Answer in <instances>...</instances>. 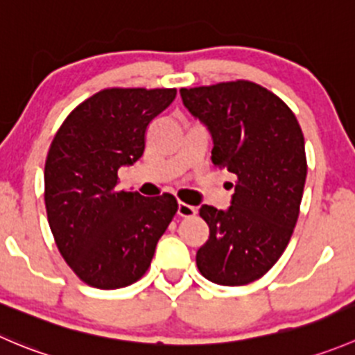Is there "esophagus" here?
Returning <instances> with one entry per match:
<instances>
[{
  "label": "esophagus",
  "mask_w": 355,
  "mask_h": 355,
  "mask_svg": "<svg viewBox=\"0 0 355 355\" xmlns=\"http://www.w3.org/2000/svg\"><path fill=\"white\" fill-rule=\"evenodd\" d=\"M177 215L178 216H185V218H189V216H194L196 215V208L191 205H185V202H178L177 206Z\"/></svg>",
  "instance_id": "obj_1"
}]
</instances>
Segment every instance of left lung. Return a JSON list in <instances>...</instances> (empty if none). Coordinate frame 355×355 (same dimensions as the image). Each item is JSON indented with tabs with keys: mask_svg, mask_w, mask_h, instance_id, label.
I'll return each mask as SVG.
<instances>
[{
	"mask_svg": "<svg viewBox=\"0 0 355 355\" xmlns=\"http://www.w3.org/2000/svg\"><path fill=\"white\" fill-rule=\"evenodd\" d=\"M213 140L211 161L236 177L227 209L202 205L209 237L196 253L208 281L243 286L272 269L291 239L307 178L305 140L291 109L251 81L182 88Z\"/></svg>",
	"mask_w": 355,
	"mask_h": 355,
	"instance_id": "8db88e82",
	"label": "left lung"
}]
</instances>
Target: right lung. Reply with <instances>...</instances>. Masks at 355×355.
I'll return each mask as SVG.
<instances>
[{
  "label": "right lung",
  "mask_w": 355,
  "mask_h": 355,
  "mask_svg": "<svg viewBox=\"0 0 355 355\" xmlns=\"http://www.w3.org/2000/svg\"><path fill=\"white\" fill-rule=\"evenodd\" d=\"M177 97L175 88H109L62 123L44 164V205L58 251L76 276L118 290L149 269L177 213L171 194L118 191V170L146 149L147 128Z\"/></svg>",
  "instance_id": "right-lung-1"
}]
</instances>
